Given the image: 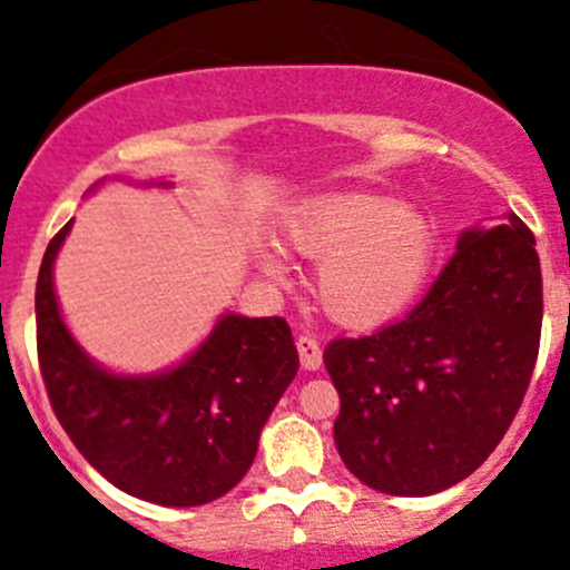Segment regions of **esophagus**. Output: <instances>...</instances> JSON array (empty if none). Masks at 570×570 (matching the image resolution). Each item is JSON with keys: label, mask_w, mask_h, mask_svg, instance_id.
I'll list each match as a JSON object with an SVG mask.
<instances>
[{"label": "esophagus", "mask_w": 570, "mask_h": 570, "mask_svg": "<svg viewBox=\"0 0 570 570\" xmlns=\"http://www.w3.org/2000/svg\"><path fill=\"white\" fill-rule=\"evenodd\" d=\"M298 348V362H302L304 371H318L324 365V351H321V343L313 337V334H302L296 340Z\"/></svg>", "instance_id": "obj_1"}]
</instances>
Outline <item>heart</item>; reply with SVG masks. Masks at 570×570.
<instances>
[{
  "label": "heart",
  "instance_id": "b5f03b06",
  "mask_svg": "<svg viewBox=\"0 0 570 570\" xmlns=\"http://www.w3.org/2000/svg\"><path fill=\"white\" fill-rule=\"evenodd\" d=\"M285 242L321 261L315 293L334 321L375 326L401 313L425 277L433 230L420 210L379 195H318L285 219ZM263 268L283 277V257L268 252Z\"/></svg>",
  "mask_w": 570,
  "mask_h": 570
}]
</instances>
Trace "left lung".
<instances>
[{
	"instance_id": "left-lung-1",
	"label": "left lung",
	"mask_w": 570,
	"mask_h": 570,
	"mask_svg": "<svg viewBox=\"0 0 570 570\" xmlns=\"http://www.w3.org/2000/svg\"><path fill=\"white\" fill-rule=\"evenodd\" d=\"M543 321L535 236L515 214L466 230L406 318L326 345L340 395L334 444L381 494L428 497L461 483L519 412Z\"/></svg>"
}]
</instances>
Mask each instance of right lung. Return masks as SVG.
I'll use <instances>...</instances> for the list:
<instances>
[{"instance_id": "obj_1", "label": "right lung", "mask_w": 570, "mask_h": 570, "mask_svg": "<svg viewBox=\"0 0 570 570\" xmlns=\"http://www.w3.org/2000/svg\"><path fill=\"white\" fill-rule=\"evenodd\" d=\"M70 225L49 242L35 287L40 375L57 420L90 466L126 494L164 508L219 500L252 466L263 425L298 371L291 326L227 313L173 371H104L57 307L51 268Z\"/></svg>"}]
</instances>
